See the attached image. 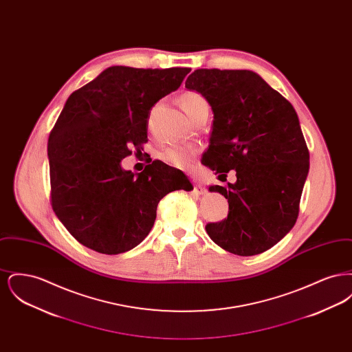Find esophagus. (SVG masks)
Segmentation results:
<instances>
[{
	"label": "esophagus",
	"mask_w": 352,
	"mask_h": 352,
	"mask_svg": "<svg viewBox=\"0 0 352 352\" xmlns=\"http://www.w3.org/2000/svg\"><path fill=\"white\" fill-rule=\"evenodd\" d=\"M192 182H194V190H195V192L199 194V195H203V194L206 192V188L203 187V184H201V182H198L195 178L192 179Z\"/></svg>",
	"instance_id": "esophagus-1"
}]
</instances>
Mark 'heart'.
<instances>
[{
    "label": "heart",
    "instance_id": "1",
    "mask_svg": "<svg viewBox=\"0 0 352 352\" xmlns=\"http://www.w3.org/2000/svg\"><path fill=\"white\" fill-rule=\"evenodd\" d=\"M179 102H181V107L186 112V115L190 118L198 115L201 109L208 108L207 101L204 100V98L201 96V94L194 92V91L184 92V95L179 98ZM192 155H194L192 149L173 146V148H168L162 151L160 154V158L171 166L184 168L190 164Z\"/></svg>",
    "mask_w": 352,
    "mask_h": 352
}]
</instances>
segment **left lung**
Listing matches in <instances>:
<instances>
[{
	"label": "left lung",
	"instance_id": "1",
	"mask_svg": "<svg viewBox=\"0 0 352 352\" xmlns=\"http://www.w3.org/2000/svg\"><path fill=\"white\" fill-rule=\"evenodd\" d=\"M186 88L201 94L214 113L204 165L221 175L234 170L237 178L227 187H208L228 199L230 211L206 231L234 254L263 253L298 217L309 151L297 112L250 69H195Z\"/></svg>",
	"mask_w": 352,
	"mask_h": 352
}]
</instances>
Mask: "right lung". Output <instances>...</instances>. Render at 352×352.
<instances>
[{"label":"right lung","instance_id":"add662e5","mask_svg":"<svg viewBox=\"0 0 352 352\" xmlns=\"http://www.w3.org/2000/svg\"><path fill=\"white\" fill-rule=\"evenodd\" d=\"M191 68L112 66L69 95L47 142L51 204L84 247L118 254L151 232L160 201L191 191L181 170L151 164L134 175L121 160L148 142L151 108L177 91Z\"/></svg>","mask_w":352,"mask_h":352}]
</instances>
